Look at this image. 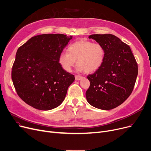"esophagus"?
Instances as JSON below:
<instances>
[{"label":"esophagus","mask_w":151,"mask_h":151,"mask_svg":"<svg viewBox=\"0 0 151 151\" xmlns=\"http://www.w3.org/2000/svg\"><path fill=\"white\" fill-rule=\"evenodd\" d=\"M83 78V77L81 76H78V75H76L75 76V79L76 81H80V80H81Z\"/></svg>","instance_id":"obj_1"}]
</instances>
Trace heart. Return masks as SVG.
<instances>
[{
    "label": "heart",
    "mask_w": 151,
    "mask_h": 151,
    "mask_svg": "<svg viewBox=\"0 0 151 151\" xmlns=\"http://www.w3.org/2000/svg\"><path fill=\"white\" fill-rule=\"evenodd\" d=\"M104 57L105 49L101 44L81 40L70 44L68 52H61L58 61L67 72L71 71L77 61L79 71L85 70L86 73H92L101 66Z\"/></svg>",
    "instance_id": "1"
}]
</instances>
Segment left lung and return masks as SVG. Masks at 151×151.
Returning <instances> with one entry per match:
<instances>
[{"instance_id":"left-lung-1","label":"left lung","mask_w":151,"mask_h":151,"mask_svg":"<svg viewBox=\"0 0 151 151\" xmlns=\"http://www.w3.org/2000/svg\"><path fill=\"white\" fill-rule=\"evenodd\" d=\"M105 49L103 63L88 75L90 86L86 92L88 102L105 110L117 107L132 93L138 75V65L127 44L111 34L89 36Z\"/></svg>"}]
</instances>
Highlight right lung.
Returning <instances> with one entry per match:
<instances>
[{
	"label": "right lung",
	"instance_id": "add662e5",
	"mask_svg": "<svg viewBox=\"0 0 151 151\" xmlns=\"http://www.w3.org/2000/svg\"><path fill=\"white\" fill-rule=\"evenodd\" d=\"M72 38L63 34H42L17 49L12 78L17 95L26 104L49 110L63 102L75 77L61 67L58 57Z\"/></svg>",
	"mask_w": 151,
	"mask_h": 151
}]
</instances>
